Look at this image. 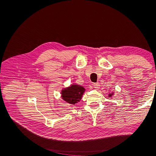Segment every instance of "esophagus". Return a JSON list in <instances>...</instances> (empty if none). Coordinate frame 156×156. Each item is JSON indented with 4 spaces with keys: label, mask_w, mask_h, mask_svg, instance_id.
Returning a JSON list of instances; mask_svg holds the SVG:
<instances>
[{
    "label": "esophagus",
    "mask_w": 156,
    "mask_h": 156,
    "mask_svg": "<svg viewBox=\"0 0 156 156\" xmlns=\"http://www.w3.org/2000/svg\"><path fill=\"white\" fill-rule=\"evenodd\" d=\"M92 86L94 88H95L96 89H98L99 88H100V84H99V83H92Z\"/></svg>",
    "instance_id": "obj_1"
}]
</instances>
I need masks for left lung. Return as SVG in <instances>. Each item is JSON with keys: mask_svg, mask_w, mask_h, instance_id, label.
Segmentation results:
<instances>
[{"mask_svg": "<svg viewBox=\"0 0 156 156\" xmlns=\"http://www.w3.org/2000/svg\"><path fill=\"white\" fill-rule=\"evenodd\" d=\"M113 95H114V92H112V93H111V94H108V98H111Z\"/></svg>", "mask_w": 156, "mask_h": 156, "instance_id": "1", "label": "left lung"}]
</instances>
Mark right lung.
Instances as JSON below:
<instances>
[{
  "label": "right lung",
  "instance_id": "1",
  "mask_svg": "<svg viewBox=\"0 0 156 156\" xmlns=\"http://www.w3.org/2000/svg\"><path fill=\"white\" fill-rule=\"evenodd\" d=\"M85 88L76 84H72L61 91L62 100L69 104L75 105L81 100Z\"/></svg>",
  "mask_w": 156,
  "mask_h": 156
}]
</instances>
